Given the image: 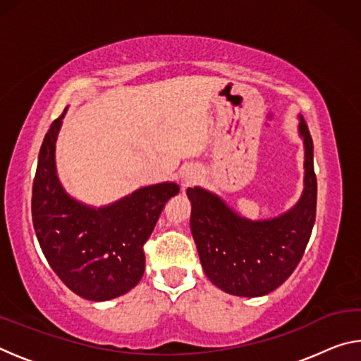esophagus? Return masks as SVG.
I'll return each instance as SVG.
<instances>
[{"label": "esophagus", "mask_w": 361, "mask_h": 361, "mask_svg": "<svg viewBox=\"0 0 361 361\" xmlns=\"http://www.w3.org/2000/svg\"><path fill=\"white\" fill-rule=\"evenodd\" d=\"M195 180H197V176H195V173H186L185 176H183V188H188V186H191L192 183H195Z\"/></svg>", "instance_id": "34e87169"}]
</instances>
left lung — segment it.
Returning a JSON list of instances; mask_svg holds the SVG:
<instances>
[{
  "instance_id": "left-lung-1",
  "label": "left lung",
  "mask_w": 361,
  "mask_h": 361,
  "mask_svg": "<svg viewBox=\"0 0 361 361\" xmlns=\"http://www.w3.org/2000/svg\"><path fill=\"white\" fill-rule=\"evenodd\" d=\"M304 191L283 215L252 221L229 209L216 194L188 188L191 232L205 276L229 295L256 298L279 288L301 261L312 234L317 210L314 143L304 119Z\"/></svg>"
}]
</instances>
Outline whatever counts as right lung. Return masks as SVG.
I'll list each match as a JSON object with an SVG mask.
<instances>
[{
  "label": "right lung",
  "mask_w": 361,
  "mask_h": 361,
  "mask_svg": "<svg viewBox=\"0 0 361 361\" xmlns=\"http://www.w3.org/2000/svg\"><path fill=\"white\" fill-rule=\"evenodd\" d=\"M63 114L52 122L39 149L33 228L49 266L73 293L89 301H108L132 290L143 277V245L180 186H146L100 209L78 202L66 194L56 169Z\"/></svg>",
  "instance_id": "add662e5"
}]
</instances>
